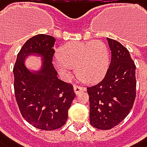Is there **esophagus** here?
<instances>
[{
    "label": "esophagus",
    "mask_w": 147,
    "mask_h": 147,
    "mask_svg": "<svg viewBox=\"0 0 147 147\" xmlns=\"http://www.w3.org/2000/svg\"><path fill=\"white\" fill-rule=\"evenodd\" d=\"M74 93H75L76 94H80V92L84 91L85 88H83L82 87H80V86L74 85Z\"/></svg>",
    "instance_id": "obj_1"
}]
</instances>
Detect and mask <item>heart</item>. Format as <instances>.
Masks as SVG:
<instances>
[{"label":"heart","instance_id":"b5f03b06","mask_svg":"<svg viewBox=\"0 0 147 147\" xmlns=\"http://www.w3.org/2000/svg\"><path fill=\"white\" fill-rule=\"evenodd\" d=\"M109 63L107 45L99 40L68 43L59 48V58L53 61L62 78L70 79L75 67L77 74L88 83L100 80L106 74Z\"/></svg>","mask_w":147,"mask_h":147}]
</instances>
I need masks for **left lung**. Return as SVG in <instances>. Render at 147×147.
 <instances>
[{
  "instance_id": "left-lung-1",
  "label": "left lung",
  "mask_w": 147,
  "mask_h": 147,
  "mask_svg": "<svg viewBox=\"0 0 147 147\" xmlns=\"http://www.w3.org/2000/svg\"><path fill=\"white\" fill-rule=\"evenodd\" d=\"M111 61L105 76L88 87L89 121L100 130H109L125 118L136 97V65L129 51L119 42L107 38Z\"/></svg>"
}]
</instances>
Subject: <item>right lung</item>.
Masks as SVG:
<instances>
[{
	"instance_id": "obj_1",
	"label": "right lung",
	"mask_w": 147,
	"mask_h": 147,
	"mask_svg": "<svg viewBox=\"0 0 147 147\" xmlns=\"http://www.w3.org/2000/svg\"><path fill=\"white\" fill-rule=\"evenodd\" d=\"M53 36L39 34L28 39L17 54L13 69L14 89L23 117L34 127L53 131L62 127L68 117V109L75 97L73 85L57 77L53 65ZM31 54L42 57L39 71H30L24 59Z\"/></svg>"
}]
</instances>
